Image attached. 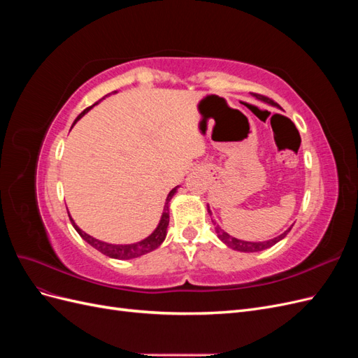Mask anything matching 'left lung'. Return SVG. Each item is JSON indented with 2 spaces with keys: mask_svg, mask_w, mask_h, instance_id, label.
Here are the masks:
<instances>
[{
  "mask_svg": "<svg viewBox=\"0 0 358 358\" xmlns=\"http://www.w3.org/2000/svg\"><path fill=\"white\" fill-rule=\"evenodd\" d=\"M254 96H255L257 100H259V101H264V103H267V104L276 106V103H275L273 100L267 99V96H264V95L254 94ZM208 212H209V215H212V212H210V209H209V206H208ZM213 224H215V222H213ZM215 230H216V234H218V237H220V241H221L222 243H225L229 248L234 249V251H241V252H259V251H264V249H267V248H270V246L276 245L279 241H282L284 237L288 234V231L291 230V227H289V229H288L287 231H284L282 234H279V236L273 237V239L264 241V242H246V241L236 239V237L230 236L229 233H225L220 225H216Z\"/></svg>",
  "mask_w": 358,
  "mask_h": 358,
  "instance_id": "obj_1",
  "label": "left lung"
}]
</instances>
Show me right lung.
I'll use <instances>...</instances> for the list:
<instances>
[{
  "mask_svg": "<svg viewBox=\"0 0 358 358\" xmlns=\"http://www.w3.org/2000/svg\"><path fill=\"white\" fill-rule=\"evenodd\" d=\"M115 92H116V91H115ZM106 96H107V95H104L101 100H104ZM101 100H100V101H101ZM100 101H96L95 104H99ZM95 104H92L91 107H88V109H85L78 117H76L73 125H74L76 122H78L79 119H80L85 113H88ZM178 188H179V187H175V188H173V189L169 192V196H167V199H166V204H164V210H162L161 220H159V222H158V225H157V229H155L152 233H150V234L146 237V239L140 241V242H136V243H129V245H113V243H107V242L95 239V237H92V236H90V234H86L83 230L79 229L78 224H76L74 220L70 216V213H69V216H70V221H71V224H73V227H74V230L80 234V237H82V239H83L85 242H88L92 248H95L96 251H100L101 254H104V255H107V257H110V258H116V259H133V258L142 257V255H145V254H148V252H150V251H154V249H157L162 242H164L166 234H167L169 221H170V216H169V203H170V200L173 199V196H175V194H176Z\"/></svg>",
  "mask_w": 358,
  "mask_h": 358,
  "instance_id": "obj_1",
  "label": "right lung"
}]
</instances>
